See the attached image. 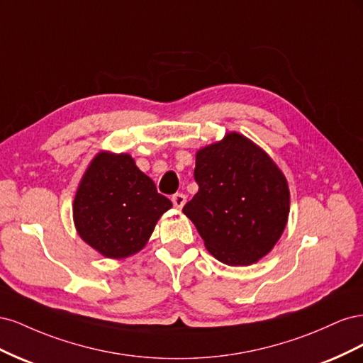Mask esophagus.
Masks as SVG:
<instances>
[{"label":"esophagus","mask_w":363,"mask_h":363,"mask_svg":"<svg viewBox=\"0 0 363 363\" xmlns=\"http://www.w3.org/2000/svg\"><path fill=\"white\" fill-rule=\"evenodd\" d=\"M172 204L177 207V208H182L183 206H184V203H186V195L184 194H174L172 195Z\"/></svg>","instance_id":"1"}]
</instances>
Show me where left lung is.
I'll list each match as a JSON object with an SVG mask.
<instances>
[{"mask_svg":"<svg viewBox=\"0 0 363 363\" xmlns=\"http://www.w3.org/2000/svg\"><path fill=\"white\" fill-rule=\"evenodd\" d=\"M199 192L183 207L207 251L219 262L247 267L277 244L289 215L286 177L272 159L239 133L196 152Z\"/></svg>","mask_w":363,"mask_h":363,"instance_id":"8db88e82","label":"left lung"}]
</instances>
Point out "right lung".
<instances>
[{
	"instance_id": "add662e5",
	"label": "right lung",
	"mask_w": 363,
	"mask_h": 363,
	"mask_svg": "<svg viewBox=\"0 0 363 363\" xmlns=\"http://www.w3.org/2000/svg\"><path fill=\"white\" fill-rule=\"evenodd\" d=\"M171 207L133 157L103 151L83 175L72 213L86 244L108 259H124L145 247L159 218Z\"/></svg>"
}]
</instances>
